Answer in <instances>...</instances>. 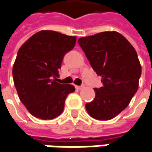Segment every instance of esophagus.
Returning <instances> with one entry per match:
<instances>
[{
  "label": "esophagus",
  "mask_w": 152,
  "mask_h": 152,
  "mask_svg": "<svg viewBox=\"0 0 152 152\" xmlns=\"http://www.w3.org/2000/svg\"><path fill=\"white\" fill-rule=\"evenodd\" d=\"M83 85H81V86H78V85H76V89H82V88H83Z\"/></svg>",
  "instance_id": "1"
}]
</instances>
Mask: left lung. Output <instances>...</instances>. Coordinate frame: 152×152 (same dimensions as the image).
<instances>
[{
	"label": "left lung",
	"mask_w": 152,
	"mask_h": 152,
	"mask_svg": "<svg viewBox=\"0 0 152 152\" xmlns=\"http://www.w3.org/2000/svg\"><path fill=\"white\" fill-rule=\"evenodd\" d=\"M78 44L103 84L94 88V99L85 105L87 112L99 121L111 120L129 105L138 90L141 76L138 54L117 31L80 38Z\"/></svg>",
	"instance_id": "1"
}]
</instances>
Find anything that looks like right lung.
I'll list each match as a JSON object with an SVG mask.
<instances>
[{"label": "right lung", "instance_id": "right-lung-1", "mask_svg": "<svg viewBox=\"0 0 152 152\" xmlns=\"http://www.w3.org/2000/svg\"><path fill=\"white\" fill-rule=\"evenodd\" d=\"M76 37L54 31H40L20 48L13 68L14 83L20 100L30 113L52 120L64 107L71 84L57 83L64 55L74 48Z\"/></svg>", "mask_w": 152, "mask_h": 152}]
</instances>
